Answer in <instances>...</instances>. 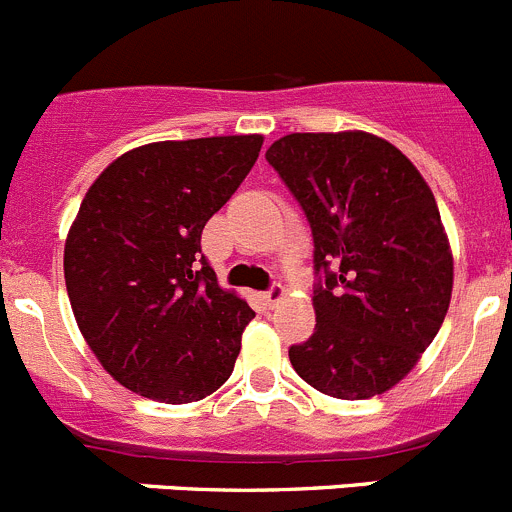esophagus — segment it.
<instances>
[{"label": "esophagus", "instance_id": "34e87169", "mask_svg": "<svg viewBox=\"0 0 512 512\" xmlns=\"http://www.w3.org/2000/svg\"><path fill=\"white\" fill-rule=\"evenodd\" d=\"M284 296H286V289H284V286H281V284H274V286H271L269 291H266L264 299H266V304H269V306H276V304H279L281 299H284Z\"/></svg>", "mask_w": 512, "mask_h": 512}]
</instances>
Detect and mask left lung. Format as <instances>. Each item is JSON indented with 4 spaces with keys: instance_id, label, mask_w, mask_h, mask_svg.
Masks as SVG:
<instances>
[{
    "instance_id": "left-lung-1",
    "label": "left lung",
    "mask_w": 512,
    "mask_h": 512,
    "mask_svg": "<svg viewBox=\"0 0 512 512\" xmlns=\"http://www.w3.org/2000/svg\"><path fill=\"white\" fill-rule=\"evenodd\" d=\"M266 160L304 208L326 276L311 296L316 329L289 349L291 367L329 397L384 394L415 369L450 309L455 261L427 180L364 130L284 135Z\"/></svg>"
}]
</instances>
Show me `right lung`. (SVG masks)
<instances>
[{
	"label": "right lung",
	"mask_w": 512,
	"mask_h": 512,
	"mask_svg": "<svg viewBox=\"0 0 512 512\" xmlns=\"http://www.w3.org/2000/svg\"><path fill=\"white\" fill-rule=\"evenodd\" d=\"M261 145L256 133L160 140L87 188L65 241L67 296L87 347L130 392L188 405L231 377L256 314L218 286L201 233Z\"/></svg>",
	"instance_id": "add662e5"
}]
</instances>
